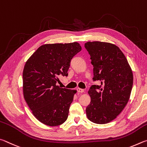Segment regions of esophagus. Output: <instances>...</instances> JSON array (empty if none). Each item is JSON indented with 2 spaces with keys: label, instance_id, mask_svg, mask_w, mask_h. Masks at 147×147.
Masks as SVG:
<instances>
[{
  "label": "esophagus",
  "instance_id": "34e87169",
  "mask_svg": "<svg viewBox=\"0 0 147 147\" xmlns=\"http://www.w3.org/2000/svg\"><path fill=\"white\" fill-rule=\"evenodd\" d=\"M77 91H78V92H79V93H83V92H84V90L78 88L77 89Z\"/></svg>",
  "mask_w": 147,
  "mask_h": 147
}]
</instances>
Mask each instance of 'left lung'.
Masks as SVG:
<instances>
[{
    "instance_id": "obj_1",
    "label": "left lung",
    "mask_w": 147,
    "mask_h": 147,
    "mask_svg": "<svg viewBox=\"0 0 147 147\" xmlns=\"http://www.w3.org/2000/svg\"><path fill=\"white\" fill-rule=\"evenodd\" d=\"M84 47L90 55L94 81L88 90L90 103L86 107L88 119L97 124H106L117 117L130 99L133 74L121 50L114 44L94 41Z\"/></svg>"
}]
</instances>
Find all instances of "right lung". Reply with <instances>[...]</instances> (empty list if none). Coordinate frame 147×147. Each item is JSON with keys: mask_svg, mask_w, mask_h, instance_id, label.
Masks as SVG:
<instances>
[{"mask_svg": "<svg viewBox=\"0 0 147 147\" xmlns=\"http://www.w3.org/2000/svg\"><path fill=\"white\" fill-rule=\"evenodd\" d=\"M81 50L78 42L46 44L28 59L23 69V95L33 114L43 124L55 127L66 121L77 91L56 84L68 76L71 59Z\"/></svg>", "mask_w": 147, "mask_h": 147, "instance_id": "right-lung-1", "label": "right lung"}]
</instances>
